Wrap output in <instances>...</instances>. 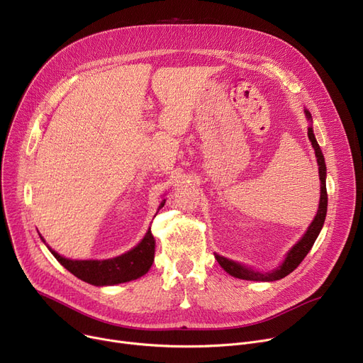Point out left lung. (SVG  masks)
Masks as SVG:
<instances>
[{
	"instance_id": "left-lung-1",
	"label": "left lung",
	"mask_w": 363,
	"mask_h": 363,
	"mask_svg": "<svg viewBox=\"0 0 363 363\" xmlns=\"http://www.w3.org/2000/svg\"><path fill=\"white\" fill-rule=\"evenodd\" d=\"M304 111H306L308 119H312L311 113L308 110H304ZM308 137L312 143V147L315 148V156H316L318 166H319V179H320V199H319V208H318V213H316L315 219L309 225L308 231L304 233V235L298 240V242L291 247V250L287 253V256H285L284 262L272 272L262 274V272H257V271L247 268V266H244L238 262H234L231 259H226L223 256L215 255L218 263L230 275H233L235 278H240V279H247V281H277V279H281L284 277H287L289 274H291L297 268V266L301 263V260L306 257L309 250L312 249L315 240L318 238V235L322 230L323 222H325L327 207H328V194H327V185H325V177H327L325 159H323L320 147H319V144L315 138L312 126L308 128Z\"/></svg>"
}]
</instances>
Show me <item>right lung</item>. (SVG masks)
Masks as SVG:
<instances>
[{"label": "right lung", "mask_w": 363, "mask_h": 363, "mask_svg": "<svg viewBox=\"0 0 363 363\" xmlns=\"http://www.w3.org/2000/svg\"><path fill=\"white\" fill-rule=\"evenodd\" d=\"M164 201L160 203L159 208L164 206ZM155 249L156 240L148 230L145 237L137 247H133L132 250L122 256L107 260H70L60 256L59 253H55L51 249L50 252L76 278L101 287V285L128 282L147 274L151 268L152 262H155Z\"/></svg>", "instance_id": "1"}]
</instances>
